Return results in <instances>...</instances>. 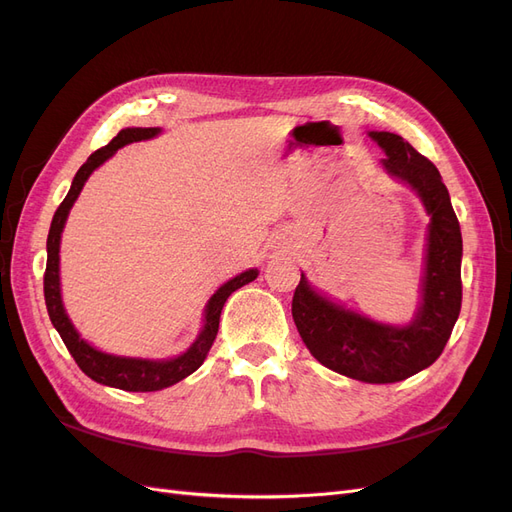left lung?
<instances>
[{
	"mask_svg": "<svg viewBox=\"0 0 512 512\" xmlns=\"http://www.w3.org/2000/svg\"><path fill=\"white\" fill-rule=\"evenodd\" d=\"M382 147V166L408 183L431 215L423 299L412 322L391 327L359 316L301 282L292 297V318L307 350L337 374L369 384L406 380L442 354L461 309V228L438 168L408 141L391 132H369Z\"/></svg>",
	"mask_w": 512,
	"mask_h": 512,
	"instance_id": "1",
	"label": "left lung"
}]
</instances>
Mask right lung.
<instances>
[{"label":"right lung","mask_w":512,"mask_h":512,"mask_svg":"<svg viewBox=\"0 0 512 512\" xmlns=\"http://www.w3.org/2000/svg\"><path fill=\"white\" fill-rule=\"evenodd\" d=\"M160 134V128H126L121 130L111 143L106 147L98 149L91 153L87 162L79 168V173L72 179L70 192L64 198L53 215L51 230H49V239H46V271H44V301L46 309H49V318L53 322V327L57 333L64 339V344L68 352L72 354V359L76 361L83 369V374L89 376L91 380H96L104 386H113V389L121 391H132V393H151V391H162L166 386H173L179 380L188 378L190 374L205 363L207 354L213 346V339L218 335L220 327V314L226 299L232 292L239 290L241 286L254 282L258 277L256 269L245 271L237 277H232L230 282H226L218 292L213 294L207 303L205 309V327L196 337V342L179 354L177 359H168V361H147V359H126V356H113L96 350L94 346H89L85 339L76 333L74 324L70 322L64 303H61V292H59V241H61V232H64L68 213L74 205V200L79 198L83 185L87 177L94 173V170L104 164L113 153L136 141H147V138H153Z\"/></svg>","instance_id":"1"}]
</instances>
